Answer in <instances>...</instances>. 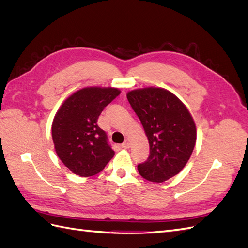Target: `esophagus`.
<instances>
[{
  "label": "esophagus",
  "instance_id": "34e87169",
  "mask_svg": "<svg viewBox=\"0 0 248 248\" xmlns=\"http://www.w3.org/2000/svg\"><path fill=\"white\" fill-rule=\"evenodd\" d=\"M123 149H128L129 147H130V141L128 140H126L123 144H122V146H121Z\"/></svg>",
  "mask_w": 248,
  "mask_h": 248
}]
</instances>
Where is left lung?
Instances as JSON below:
<instances>
[{
  "label": "left lung",
  "mask_w": 248,
  "mask_h": 248,
  "mask_svg": "<svg viewBox=\"0 0 248 248\" xmlns=\"http://www.w3.org/2000/svg\"><path fill=\"white\" fill-rule=\"evenodd\" d=\"M149 140L148 159L138 164L140 175L161 183L176 176L189 160L197 140L188 109L166 89L145 88L127 94Z\"/></svg>",
  "instance_id": "obj_1"
}]
</instances>
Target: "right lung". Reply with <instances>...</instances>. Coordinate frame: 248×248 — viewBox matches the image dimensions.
Instances as JSON below:
<instances>
[{"label": "right lung", "mask_w": 248, "mask_h": 248, "mask_svg": "<svg viewBox=\"0 0 248 248\" xmlns=\"http://www.w3.org/2000/svg\"><path fill=\"white\" fill-rule=\"evenodd\" d=\"M119 94L116 88H84L68 97L57 111L51 126L56 152L76 175L98 174L114 157L107 133L97 120Z\"/></svg>", "instance_id": "add662e5"}]
</instances>
